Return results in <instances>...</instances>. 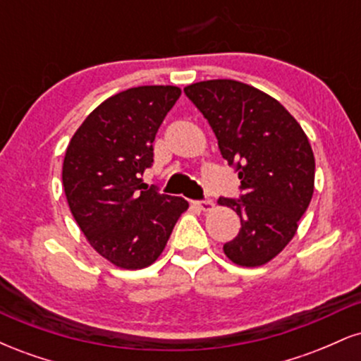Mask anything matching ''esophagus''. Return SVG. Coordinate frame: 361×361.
<instances>
[{"mask_svg": "<svg viewBox=\"0 0 361 361\" xmlns=\"http://www.w3.org/2000/svg\"><path fill=\"white\" fill-rule=\"evenodd\" d=\"M195 207H197V209H200L202 212H210V210H214L215 205L212 200H205V202H197Z\"/></svg>", "mask_w": 361, "mask_h": 361, "instance_id": "34e87169", "label": "esophagus"}]
</instances>
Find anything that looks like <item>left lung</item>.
<instances>
[{
    "instance_id": "left-lung-1",
    "label": "left lung",
    "mask_w": 361,
    "mask_h": 361,
    "mask_svg": "<svg viewBox=\"0 0 361 361\" xmlns=\"http://www.w3.org/2000/svg\"><path fill=\"white\" fill-rule=\"evenodd\" d=\"M219 140L224 159L235 164L241 200L219 198L243 227L224 252L255 268L279 256L299 229L312 200L316 159L300 123L279 100L235 80H209L185 88Z\"/></svg>"
}]
</instances>
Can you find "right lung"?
I'll return each mask as SVG.
<instances>
[{
  "instance_id": "add662e5",
  "label": "right lung",
  "mask_w": 361,
  "mask_h": 361,
  "mask_svg": "<svg viewBox=\"0 0 361 361\" xmlns=\"http://www.w3.org/2000/svg\"><path fill=\"white\" fill-rule=\"evenodd\" d=\"M181 90L135 86L102 102L69 140L62 186L69 210L98 255L123 270L152 264L188 209L185 198L142 183L152 142Z\"/></svg>"
}]
</instances>
